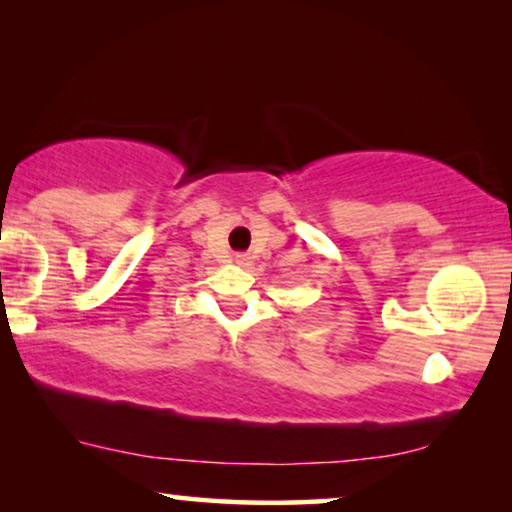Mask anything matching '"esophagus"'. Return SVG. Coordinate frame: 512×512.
I'll list each match as a JSON object with an SVG mask.
<instances>
[{"instance_id":"obj_1","label":"esophagus","mask_w":512,"mask_h":512,"mask_svg":"<svg viewBox=\"0 0 512 512\" xmlns=\"http://www.w3.org/2000/svg\"><path fill=\"white\" fill-rule=\"evenodd\" d=\"M235 261L240 263V265H249V256H247V254H237Z\"/></svg>"}]
</instances>
